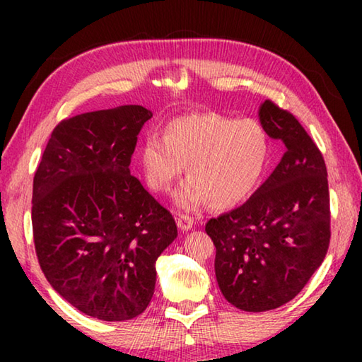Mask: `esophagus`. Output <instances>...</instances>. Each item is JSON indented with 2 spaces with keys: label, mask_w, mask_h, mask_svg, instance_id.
<instances>
[{
  "label": "esophagus",
  "mask_w": 362,
  "mask_h": 362,
  "mask_svg": "<svg viewBox=\"0 0 362 362\" xmlns=\"http://www.w3.org/2000/svg\"><path fill=\"white\" fill-rule=\"evenodd\" d=\"M177 225H179V228L182 230V231H188V230H192L193 228V225H194V222H193V218L189 217V216H179L177 217Z\"/></svg>",
  "instance_id": "obj_1"
}]
</instances>
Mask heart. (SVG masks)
<instances>
[{"label": "heart", "mask_w": 362, "mask_h": 362, "mask_svg": "<svg viewBox=\"0 0 362 362\" xmlns=\"http://www.w3.org/2000/svg\"><path fill=\"white\" fill-rule=\"evenodd\" d=\"M268 158L269 139L260 122L212 112L177 116L164 127V139L150 134L139 148L146 183L155 192H169L188 164L189 180L174 196L185 211L203 203L214 209L243 203L259 185Z\"/></svg>", "instance_id": "obj_1"}]
</instances>
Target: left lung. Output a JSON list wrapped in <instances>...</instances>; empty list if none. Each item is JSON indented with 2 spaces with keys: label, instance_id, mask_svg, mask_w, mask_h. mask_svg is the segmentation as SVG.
Wrapping results in <instances>:
<instances>
[{
  "label": "left lung",
  "instance_id": "8db88e82",
  "mask_svg": "<svg viewBox=\"0 0 362 362\" xmlns=\"http://www.w3.org/2000/svg\"><path fill=\"white\" fill-rule=\"evenodd\" d=\"M259 119L286 153L273 174L238 209L211 218L216 278L243 311L274 310L297 296L324 260L330 240L327 169L292 113L265 100Z\"/></svg>",
  "mask_w": 362,
  "mask_h": 362
}]
</instances>
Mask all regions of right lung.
Returning a JSON list of instances; mask_svg holds the SVG:
<instances>
[{
	"label": "right lung",
	"instance_id": "add662e5",
	"mask_svg": "<svg viewBox=\"0 0 362 362\" xmlns=\"http://www.w3.org/2000/svg\"><path fill=\"white\" fill-rule=\"evenodd\" d=\"M151 116L140 105H121L60 121L33 179L42 273L66 302L102 321L144 313L158 257L177 238L173 214L129 169Z\"/></svg>",
	"mask_w": 362,
	"mask_h": 362
}]
</instances>
